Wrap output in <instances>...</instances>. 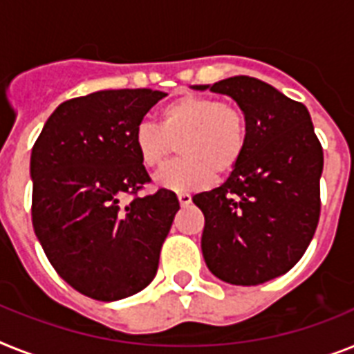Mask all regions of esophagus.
Wrapping results in <instances>:
<instances>
[{
	"label": "esophagus",
	"instance_id": "1",
	"mask_svg": "<svg viewBox=\"0 0 354 354\" xmlns=\"http://www.w3.org/2000/svg\"><path fill=\"white\" fill-rule=\"evenodd\" d=\"M177 198H179L180 206H188V204L192 203V195L186 194V192H180V194H177Z\"/></svg>",
	"mask_w": 354,
	"mask_h": 354
}]
</instances>
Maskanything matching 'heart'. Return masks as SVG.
<instances>
[{"label":"heart","instance_id":"1","mask_svg":"<svg viewBox=\"0 0 354 354\" xmlns=\"http://www.w3.org/2000/svg\"><path fill=\"white\" fill-rule=\"evenodd\" d=\"M248 141L244 113L213 97L186 95L160 110V124L141 122L133 131V148L142 165L156 170L179 146L183 159L156 175L160 188L192 192L232 171Z\"/></svg>","mask_w":354,"mask_h":354}]
</instances>
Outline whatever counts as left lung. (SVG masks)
<instances>
[{
    "label": "left lung",
    "mask_w": 354,
    "mask_h": 354,
    "mask_svg": "<svg viewBox=\"0 0 354 354\" xmlns=\"http://www.w3.org/2000/svg\"><path fill=\"white\" fill-rule=\"evenodd\" d=\"M192 88L230 95L248 124L246 148L230 177L194 195L204 213V261L227 284H264L302 259L317 230L324 151L311 115L250 75Z\"/></svg>",
    "instance_id": "left-lung-1"
}]
</instances>
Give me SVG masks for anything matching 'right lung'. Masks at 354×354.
<instances>
[{
	"label": "right lung",
	"instance_id": "obj_1",
	"mask_svg": "<svg viewBox=\"0 0 354 354\" xmlns=\"http://www.w3.org/2000/svg\"><path fill=\"white\" fill-rule=\"evenodd\" d=\"M148 88L99 90L55 108L32 148V224L54 270L75 291L113 302L139 293L159 268L179 201L150 183L133 131L165 97ZM136 194L128 205L122 194Z\"/></svg>",
	"mask_w": 354,
	"mask_h": 354
}]
</instances>
